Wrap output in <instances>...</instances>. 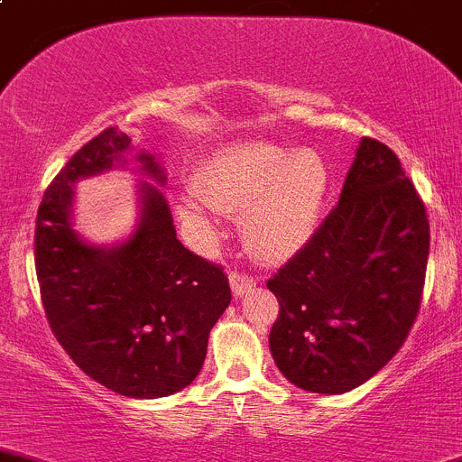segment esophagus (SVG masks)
Listing matches in <instances>:
<instances>
[{
    "label": "esophagus",
    "instance_id": "esophagus-1",
    "mask_svg": "<svg viewBox=\"0 0 462 462\" xmlns=\"http://www.w3.org/2000/svg\"><path fill=\"white\" fill-rule=\"evenodd\" d=\"M229 282H231V291L236 298H242L246 291L255 287V278L249 273H240V271H231L229 273Z\"/></svg>",
    "mask_w": 462,
    "mask_h": 462
}]
</instances>
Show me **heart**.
Here are the masks:
<instances>
[{"instance_id":"obj_1","label":"heart","mask_w":462,"mask_h":462,"mask_svg":"<svg viewBox=\"0 0 462 462\" xmlns=\"http://www.w3.org/2000/svg\"><path fill=\"white\" fill-rule=\"evenodd\" d=\"M329 191V169L313 149L237 142L199 166L180 196L178 217L202 246L220 237L217 211L242 213V236L258 258L280 263L300 254L316 231Z\"/></svg>"}]
</instances>
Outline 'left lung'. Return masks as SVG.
<instances>
[{
  "mask_svg": "<svg viewBox=\"0 0 462 462\" xmlns=\"http://www.w3.org/2000/svg\"><path fill=\"white\" fill-rule=\"evenodd\" d=\"M430 222L401 160L363 137L337 207L266 289L280 302L269 349L311 393L360 387L396 356L420 309Z\"/></svg>",
  "mask_w": 462,
  "mask_h": 462,
  "instance_id": "1",
  "label": "left lung"
}]
</instances>
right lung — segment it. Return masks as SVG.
Wrapping results in <instances>:
<instances>
[{"instance_id":"obj_1","label":"right lung","mask_w":462,"mask_h":462,"mask_svg":"<svg viewBox=\"0 0 462 462\" xmlns=\"http://www.w3.org/2000/svg\"><path fill=\"white\" fill-rule=\"evenodd\" d=\"M131 137L106 128L84 144L46 189L37 211L35 269L60 345L84 374L128 398H164L196 380L217 318L231 302L217 264L175 236L158 187L137 184L140 217L126 240L90 245L73 231L75 182L126 166ZM158 184L153 153H135Z\"/></svg>"}]
</instances>
